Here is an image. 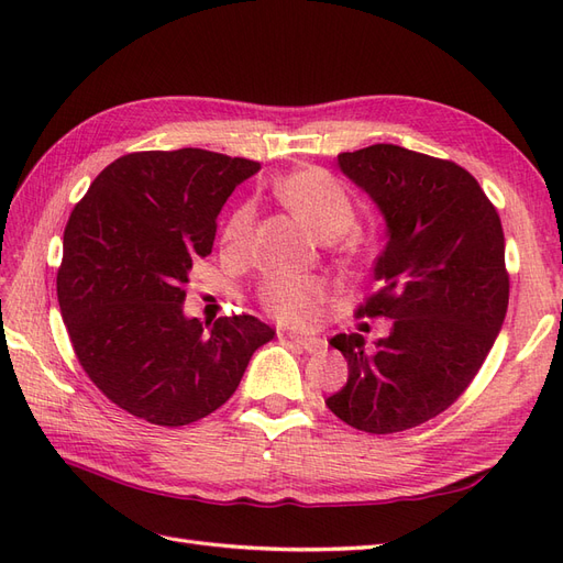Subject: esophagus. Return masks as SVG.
I'll return each instance as SVG.
<instances>
[{
    "instance_id": "obj_1",
    "label": "esophagus",
    "mask_w": 563,
    "mask_h": 563,
    "mask_svg": "<svg viewBox=\"0 0 563 563\" xmlns=\"http://www.w3.org/2000/svg\"><path fill=\"white\" fill-rule=\"evenodd\" d=\"M288 338L294 340L296 345H300L305 352H321L327 350V340L317 338V335H298V333H288Z\"/></svg>"
}]
</instances>
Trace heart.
<instances>
[{
	"instance_id": "obj_1",
	"label": "heart",
	"mask_w": 563,
	"mask_h": 563,
	"mask_svg": "<svg viewBox=\"0 0 563 563\" xmlns=\"http://www.w3.org/2000/svg\"><path fill=\"white\" fill-rule=\"evenodd\" d=\"M275 195L286 209H291L314 234L323 240H338L354 225V203L345 187L321 168H300L277 180ZM251 207L232 216L225 228L228 242H240L251 225ZM329 288L314 277H269L261 288V302L269 317L286 327H308L317 321Z\"/></svg>"
}]
</instances>
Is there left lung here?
<instances>
[{
  "mask_svg": "<svg viewBox=\"0 0 563 563\" xmlns=\"http://www.w3.org/2000/svg\"><path fill=\"white\" fill-rule=\"evenodd\" d=\"M338 168L376 203L385 249L380 291L362 312L389 317L371 347L338 333L347 383L327 399L352 428L391 434L439 416L463 395L503 329L509 277L500 216L463 166L378 143L338 155Z\"/></svg>",
  "mask_w": 563,
  "mask_h": 563,
  "instance_id": "8db88e82",
  "label": "left lung"
}]
</instances>
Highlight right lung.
Here are the masks:
<instances>
[{
	"mask_svg": "<svg viewBox=\"0 0 563 563\" xmlns=\"http://www.w3.org/2000/svg\"><path fill=\"white\" fill-rule=\"evenodd\" d=\"M258 162L183 147L133 152L98 174L67 220L58 305L81 368L131 416L164 428L207 418L275 329L253 314L213 327L183 310L192 261Z\"/></svg>",
	"mask_w": 563,
	"mask_h": 563,
	"instance_id": "add662e5",
	"label": "right lung"
}]
</instances>
